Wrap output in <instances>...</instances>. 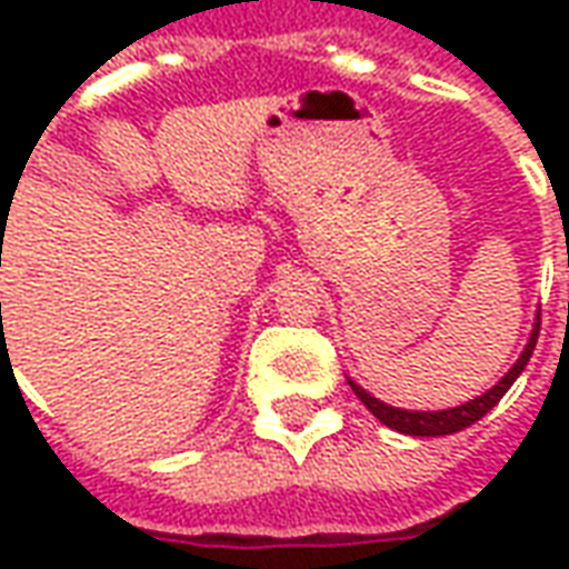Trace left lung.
Instances as JSON below:
<instances>
[{"label":"left lung","instance_id":"left-lung-1","mask_svg":"<svg viewBox=\"0 0 569 569\" xmlns=\"http://www.w3.org/2000/svg\"><path fill=\"white\" fill-rule=\"evenodd\" d=\"M537 338H539V317L533 322V332H530V341H527L525 353L518 357L512 369L502 375L500 381L490 387L488 393H481L478 399L472 402H466V406H457V408H448V411H406V408H393L381 402V399H375L371 393H366L359 383L350 381L353 387V393L359 396V402L369 408L375 418L381 420L383 427L396 429V432H406V436H451V432H460V429L472 427L476 420H481L488 415L490 408L500 402L506 390L512 387L515 378L525 371V366L530 362L533 357V347H537Z\"/></svg>","mask_w":569,"mask_h":569}]
</instances>
